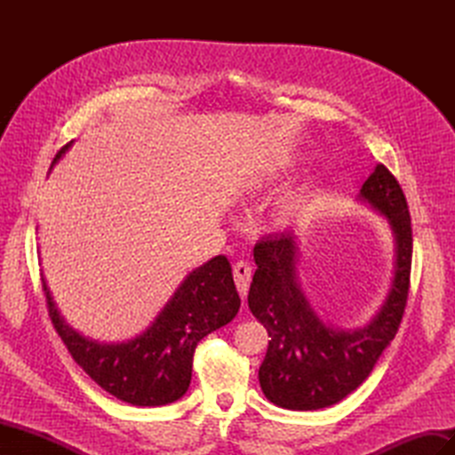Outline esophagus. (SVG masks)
Here are the masks:
<instances>
[{
    "label": "esophagus",
    "instance_id": "34e87169",
    "mask_svg": "<svg viewBox=\"0 0 455 455\" xmlns=\"http://www.w3.org/2000/svg\"><path fill=\"white\" fill-rule=\"evenodd\" d=\"M251 277H252L251 264H246V261H237V264L233 266V281H235L237 291L243 299L246 298V292H249Z\"/></svg>",
    "mask_w": 455,
    "mask_h": 455
}]
</instances>
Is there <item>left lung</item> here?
Instances as JSON below:
<instances>
[{
    "label": "left lung",
    "instance_id": "obj_1",
    "mask_svg": "<svg viewBox=\"0 0 455 455\" xmlns=\"http://www.w3.org/2000/svg\"><path fill=\"white\" fill-rule=\"evenodd\" d=\"M361 197L389 220L396 239V267L387 299L364 328L326 326L301 292L296 277V237L269 235L254 246L256 273L249 307L269 334L258 378L267 401L288 410H319L339 403L370 376L401 326L411 271L408 203L385 164L361 188Z\"/></svg>",
    "mask_w": 455,
    "mask_h": 455
}]
</instances>
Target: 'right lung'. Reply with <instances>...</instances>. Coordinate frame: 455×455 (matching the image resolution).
I'll list each match as a JSON object with an SVG mask.
<instances>
[{"label":"right lung","instance_id":"add662e5","mask_svg":"<svg viewBox=\"0 0 455 455\" xmlns=\"http://www.w3.org/2000/svg\"><path fill=\"white\" fill-rule=\"evenodd\" d=\"M68 146L52 163L60 159ZM44 292L51 323L72 359L106 393L132 406L178 401L189 387L197 343L228 324L241 306L229 261L226 256H216L188 275L146 332L108 346L79 336L62 321L45 281Z\"/></svg>","mask_w":455,"mask_h":455}]
</instances>
